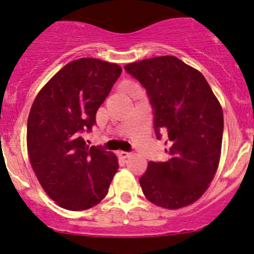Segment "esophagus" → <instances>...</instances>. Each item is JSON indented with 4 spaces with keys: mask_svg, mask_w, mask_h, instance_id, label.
Masks as SVG:
<instances>
[{
    "mask_svg": "<svg viewBox=\"0 0 254 254\" xmlns=\"http://www.w3.org/2000/svg\"><path fill=\"white\" fill-rule=\"evenodd\" d=\"M119 155H120V157H122V158H128V157H130V153L127 152V151H120Z\"/></svg>",
    "mask_w": 254,
    "mask_h": 254,
    "instance_id": "obj_1",
    "label": "esophagus"
}]
</instances>
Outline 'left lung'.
Masks as SVG:
<instances>
[{
  "label": "left lung",
  "instance_id": "1",
  "mask_svg": "<svg viewBox=\"0 0 254 254\" xmlns=\"http://www.w3.org/2000/svg\"><path fill=\"white\" fill-rule=\"evenodd\" d=\"M146 90L157 139L167 134V162L151 161L139 179L151 203L179 209L194 203L217 170L223 112L200 72L175 56H159L125 67Z\"/></svg>",
  "mask_w": 254,
  "mask_h": 254
}]
</instances>
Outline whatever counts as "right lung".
I'll return each mask as SVG.
<instances>
[{"instance_id": "1", "label": "right lung", "mask_w": 254, "mask_h": 254, "mask_svg": "<svg viewBox=\"0 0 254 254\" xmlns=\"http://www.w3.org/2000/svg\"><path fill=\"white\" fill-rule=\"evenodd\" d=\"M121 67L97 59L65 64L37 95L27 120L31 165L47 194L60 206L81 211L107 195L119 169L116 156L89 147L82 133L112 91Z\"/></svg>"}]
</instances>
